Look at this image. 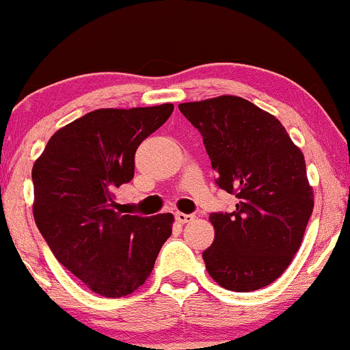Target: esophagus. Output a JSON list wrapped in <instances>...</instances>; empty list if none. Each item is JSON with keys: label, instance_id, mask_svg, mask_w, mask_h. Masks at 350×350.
Returning a JSON list of instances; mask_svg holds the SVG:
<instances>
[{"label": "esophagus", "instance_id": "34e87169", "mask_svg": "<svg viewBox=\"0 0 350 350\" xmlns=\"http://www.w3.org/2000/svg\"><path fill=\"white\" fill-rule=\"evenodd\" d=\"M195 217L190 215V213H183V212H176L175 213V220L178 221V224H189V221L193 220Z\"/></svg>", "mask_w": 350, "mask_h": 350}]
</instances>
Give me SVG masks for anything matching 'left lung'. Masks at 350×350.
Masks as SVG:
<instances>
[{"label": "left lung", "mask_w": 350, "mask_h": 350, "mask_svg": "<svg viewBox=\"0 0 350 350\" xmlns=\"http://www.w3.org/2000/svg\"><path fill=\"white\" fill-rule=\"evenodd\" d=\"M202 133L217 185L234 193V212L210 213L206 272L227 291L250 292L284 273L314 210L306 160L273 115L240 96L180 103Z\"/></svg>", "instance_id": "left-lung-1"}]
</instances>
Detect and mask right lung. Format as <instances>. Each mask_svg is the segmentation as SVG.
<instances>
[{"instance_id":"right-lung-1","label":"right lung","mask_w":350,"mask_h":350,"mask_svg":"<svg viewBox=\"0 0 350 350\" xmlns=\"http://www.w3.org/2000/svg\"><path fill=\"white\" fill-rule=\"evenodd\" d=\"M172 111V103L90 111L56 131L33 165L36 227L56 260L95 294L137 291L172 235V213L122 215L113 200L133 178L138 145Z\"/></svg>"}]
</instances>
